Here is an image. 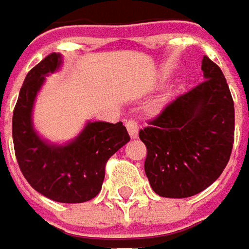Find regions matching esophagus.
I'll list each match as a JSON object with an SVG mask.
<instances>
[{"label":"esophagus","mask_w":249,"mask_h":249,"mask_svg":"<svg viewBox=\"0 0 249 249\" xmlns=\"http://www.w3.org/2000/svg\"><path fill=\"white\" fill-rule=\"evenodd\" d=\"M125 126H126V129H128V133H129L131 139L138 138L139 126H138V124H136V121H133V120H128V121L125 123Z\"/></svg>","instance_id":"obj_1"}]
</instances>
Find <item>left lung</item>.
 <instances>
[{"label": "left lung", "mask_w": 249, "mask_h": 249, "mask_svg": "<svg viewBox=\"0 0 249 249\" xmlns=\"http://www.w3.org/2000/svg\"><path fill=\"white\" fill-rule=\"evenodd\" d=\"M204 82L167 105L139 138L144 172L155 194L189 197L224 172L234 142V103L222 71L203 57Z\"/></svg>", "instance_id": "obj_1"}]
</instances>
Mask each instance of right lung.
I'll return each instance as SVG.
<instances>
[{
	"mask_svg": "<svg viewBox=\"0 0 249 249\" xmlns=\"http://www.w3.org/2000/svg\"><path fill=\"white\" fill-rule=\"evenodd\" d=\"M61 64V54L52 53L25 76L13 110V146L20 170L35 191L54 202L83 203L101 192L105 165L129 142V135L123 123L89 121L65 144L40 138L32 124L35 98Z\"/></svg>",
	"mask_w": 249,
	"mask_h": 249,
	"instance_id": "right-lung-1",
	"label": "right lung"
}]
</instances>
